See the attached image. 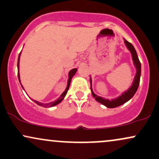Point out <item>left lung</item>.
Here are the masks:
<instances>
[{
    "label": "left lung",
    "mask_w": 159,
    "mask_h": 159,
    "mask_svg": "<svg viewBox=\"0 0 159 159\" xmlns=\"http://www.w3.org/2000/svg\"><path fill=\"white\" fill-rule=\"evenodd\" d=\"M124 43H125V46L127 47V48L129 49V51L131 52V54H132L133 63H134V67H135L136 69V74L134 78V80H133L132 86H131L127 90H125V92H123L120 96H118V97L112 98V99H108V98H105L101 97V96H98L96 94L94 93V92L93 91L92 89V79H91V77L90 78V90L91 92H92L93 96L95 99H96L98 102L102 104L103 105H105V106H106L107 107H109V108H114V107L120 106V105H123L124 103L127 102L129 100H130L131 98L134 96V95L135 94L140 84V73H141V65H140V61L139 59H138L136 50L134 49V46H133L130 43H129L126 39H124Z\"/></svg>",
    "instance_id": "8db88e82"
}]
</instances>
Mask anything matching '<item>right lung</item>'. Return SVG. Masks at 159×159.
Returning a JSON list of instances; mask_svg holds the SVG:
<instances>
[{
  "label": "right lung",
  "mask_w": 159,
  "mask_h": 159,
  "mask_svg": "<svg viewBox=\"0 0 159 159\" xmlns=\"http://www.w3.org/2000/svg\"><path fill=\"white\" fill-rule=\"evenodd\" d=\"M21 52H20L19 55V58H18V78H19V81L20 82V84H21V80H20V75H19V61H20V56H21ZM78 69H72V70L69 71V78H68V81H67V86L66 87L65 90L63 91V93L61 95V96H60L59 98H57V99L56 100V101L54 102H48V103H42V102H39L38 101H36V100L34 99H32L33 101L34 102L37 104L38 105H39V106H43L44 107H54L55 106V105H58L59 103H61L62 101L63 100V98H65L67 92H68V90L69 88V86H70V83H71V81H72V78L73 76L75 75V74L76 73V72H77ZM21 87H22V88L24 89L23 86L21 85Z\"/></svg>",
  "instance_id": "add662e5"
}]
</instances>
